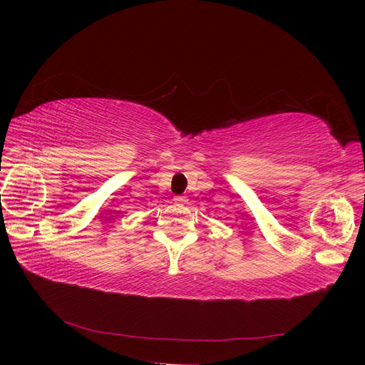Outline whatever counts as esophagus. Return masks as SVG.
<instances>
[{
	"label": "esophagus",
	"mask_w": 365,
	"mask_h": 365,
	"mask_svg": "<svg viewBox=\"0 0 365 365\" xmlns=\"http://www.w3.org/2000/svg\"><path fill=\"white\" fill-rule=\"evenodd\" d=\"M174 200H175L177 204H187V202H188V199L185 197V196H175Z\"/></svg>",
	"instance_id": "1"
}]
</instances>
